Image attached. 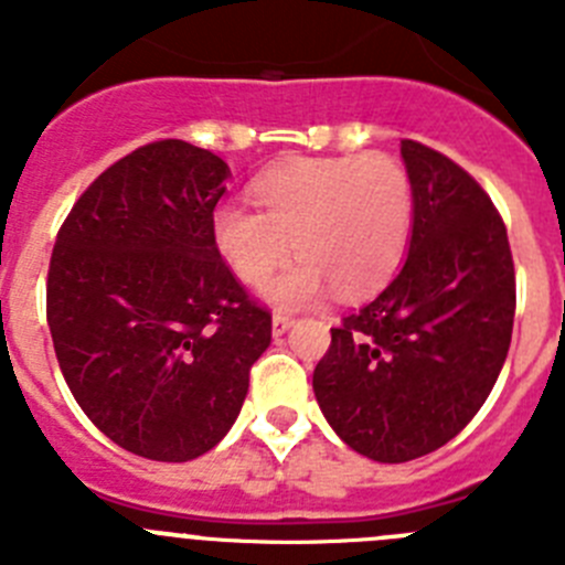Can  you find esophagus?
Masks as SVG:
<instances>
[{
	"label": "esophagus",
	"mask_w": 565,
	"mask_h": 565,
	"mask_svg": "<svg viewBox=\"0 0 565 565\" xmlns=\"http://www.w3.org/2000/svg\"><path fill=\"white\" fill-rule=\"evenodd\" d=\"M291 326H294V319L286 317V313H274V317H271L274 337H282V333H286Z\"/></svg>",
	"instance_id": "obj_1"
}]
</instances>
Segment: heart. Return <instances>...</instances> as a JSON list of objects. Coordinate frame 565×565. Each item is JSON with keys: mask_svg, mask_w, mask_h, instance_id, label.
Returning a JSON list of instances; mask_svg holds the SVG:
<instances>
[{"mask_svg": "<svg viewBox=\"0 0 565 565\" xmlns=\"http://www.w3.org/2000/svg\"><path fill=\"white\" fill-rule=\"evenodd\" d=\"M258 209L226 201L214 209V246L243 282L259 286L294 248L299 257L266 286L279 308L326 294L359 297L384 286L407 252L413 186L391 154L302 158L254 183Z\"/></svg>", "mask_w": 565, "mask_h": 565, "instance_id": "1", "label": "heart"}]
</instances>
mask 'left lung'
Returning <instances> with one entry per match:
<instances>
[{
    "mask_svg": "<svg viewBox=\"0 0 565 565\" xmlns=\"http://www.w3.org/2000/svg\"><path fill=\"white\" fill-rule=\"evenodd\" d=\"M413 186L411 252L393 282L342 326L313 396L351 450L402 463L472 422L507 362L515 266L489 194L456 161L402 141Z\"/></svg>",
    "mask_w": 565,
    "mask_h": 565,
    "instance_id": "1",
    "label": "left lung"
}]
</instances>
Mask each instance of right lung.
<instances>
[{
	"instance_id": "right-lung-1",
	"label": "right lung",
	"mask_w": 565,
	"mask_h": 565,
	"mask_svg": "<svg viewBox=\"0 0 565 565\" xmlns=\"http://www.w3.org/2000/svg\"><path fill=\"white\" fill-rule=\"evenodd\" d=\"M223 158L154 141L89 183L58 228L47 326L78 407L118 447L192 461L232 430L271 313L214 246Z\"/></svg>"
}]
</instances>
